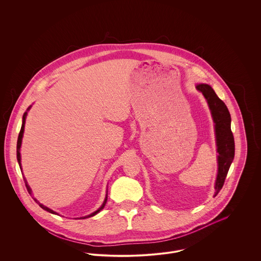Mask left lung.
I'll list each match as a JSON object with an SVG mask.
<instances>
[{
	"mask_svg": "<svg viewBox=\"0 0 261 261\" xmlns=\"http://www.w3.org/2000/svg\"><path fill=\"white\" fill-rule=\"evenodd\" d=\"M197 90L201 92L207 100L215 123L217 151L219 153L218 173L215 183L216 196L223 187L226 176L235 155V142L231 131V115L223 100L217 97L210 85L199 84L197 85Z\"/></svg>",
	"mask_w": 261,
	"mask_h": 261,
	"instance_id": "left-lung-1",
	"label": "left lung"
}]
</instances>
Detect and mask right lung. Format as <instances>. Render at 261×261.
Listing matches in <instances>:
<instances>
[{
	"label": "right lung",
	"instance_id": "1",
	"mask_svg": "<svg viewBox=\"0 0 261 261\" xmlns=\"http://www.w3.org/2000/svg\"><path fill=\"white\" fill-rule=\"evenodd\" d=\"M29 110V109H28ZM26 114H27V112H25L24 114H23V117H22V125H21V129H20V132H19V135H18V139H17V146H16V156H17V162L19 163V166L21 167V164H20V152H19V150H20V147H21V141H22V136H23V132H24V124H25V118H26ZM25 180V179H24ZM25 182V186L27 188V191H28V193L29 194H31V189L29 188V186L27 185V183H26V180L24 181ZM107 198L108 197H106V199H105V201H103V203H102V205L99 207V210L97 211H95L94 213H92V214H90V215H88V216H85V217H82L83 219L84 218H88V217H91V216H94V215H96L99 211H101L102 208H103V206L106 205V202H107ZM36 200V199H35ZM36 202H38L37 200H36ZM39 203V205H40V207H42L43 210H45V211H49L50 213H56L55 211H51L50 208H48L47 206H45V205H43V204H41L40 202H38ZM81 218V219H82Z\"/></svg>",
	"mask_w": 261,
	"mask_h": 261
}]
</instances>
